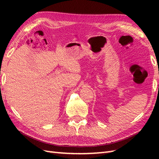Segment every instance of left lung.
Segmentation results:
<instances>
[{
  "mask_svg": "<svg viewBox=\"0 0 159 159\" xmlns=\"http://www.w3.org/2000/svg\"><path fill=\"white\" fill-rule=\"evenodd\" d=\"M158 86H159V85H158Z\"/></svg>",
  "mask_w": 159,
  "mask_h": 159,
  "instance_id": "left-lung-1",
  "label": "left lung"
}]
</instances>
